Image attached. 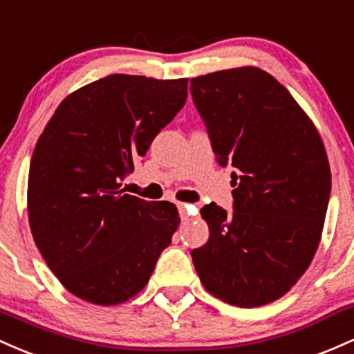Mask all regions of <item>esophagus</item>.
I'll list each match as a JSON object with an SVG mask.
<instances>
[{
	"label": "esophagus",
	"mask_w": 354,
	"mask_h": 354,
	"mask_svg": "<svg viewBox=\"0 0 354 354\" xmlns=\"http://www.w3.org/2000/svg\"><path fill=\"white\" fill-rule=\"evenodd\" d=\"M178 214H180V219L182 221H189L190 219V209H192V205H187V204H178Z\"/></svg>",
	"instance_id": "34e87169"
}]
</instances>
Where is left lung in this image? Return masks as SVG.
Returning <instances> with one entry per match:
<instances>
[{
  "instance_id": "8db88e82",
  "label": "left lung",
  "mask_w": 354,
  "mask_h": 354,
  "mask_svg": "<svg viewBox=\"0 0 354 354\" xmlns=\"http://www.w3.org/2000/svg\"><path fill=\"white\" fill-rule=\"evenodd\" d=\"M221 165L236 167L234 212L204 205L209 241L192 256L210 295L239 308L279 299L311 264L326 217L331 170L315 124L256 66L190 80Z\"/></svg>"
}]
</instances>
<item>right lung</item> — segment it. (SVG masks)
<instances>
[{
	"label": "right lung",
	"instance_id": "1",
	"mask_svg": "<svg viewBox=\"0 0 354 354\" xmlns=\"http://www.w3.org/2000/svg\"><path fill=\"white\" fill-rule=\"evenodd\" d=\"M187 82L110 75L70 93L39 135L28 177L31 234L80 299L125 303L172 242L176 205L129 196L120 182L184 106Z\"/></svg>",
	"mask_w": 354,
	"mask_h": 354
}]
</instances>
